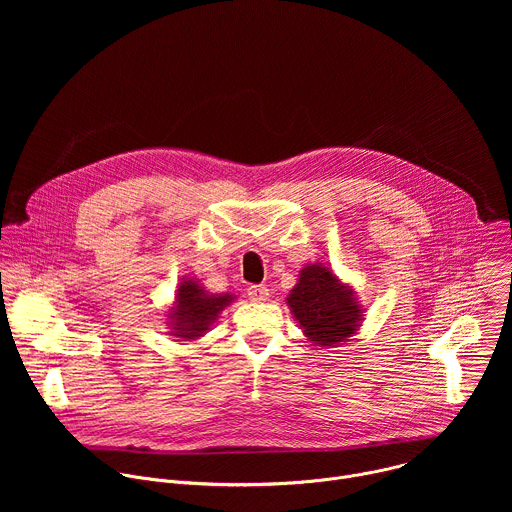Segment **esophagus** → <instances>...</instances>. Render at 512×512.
<instances>
[{
    "mask_svg": "<svg viewBox=\"0 0 512 512\" xmlns=\"http://www.w3.org/2000/svg\"><path fill=\"white\" fill-rule=\"evenodd\" d=\"M247 296H249L251 302H259L261 304V302H267L269 289L265 285H251L249 291H247Z\"/></svg>",
    "mask_w": 512,
    "mask_h": 512,
    "instance_id": "1",
    "label": "esophagus"
}]
</instances>
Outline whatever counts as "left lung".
Returning a JSON list of instances; mask_svg holds the SVG:
<instances>
[{
  "label": "left lung",
  "instance_id": "left-lung-1",
  "mask_svg": "<svg viewBox=\"0 0 512 512\" xmlns=\"http://www.w3.org/2000/svg\"><path fill=\"white\" fill-rule=\"evenodd\" d=\"M287 306L306 338L324 348L346 342L364 320L354 289L324 263L306 265L300 271L296 287L287 296Z\"/></svg>",
  "mask_w": 512,
  "mask_h": 512
}]
</instances>
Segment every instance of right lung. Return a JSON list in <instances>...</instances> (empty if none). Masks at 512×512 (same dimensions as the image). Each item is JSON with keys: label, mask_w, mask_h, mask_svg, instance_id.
Segmentation results:
<instances>
[{"label": "right lung", "mask_w": 512, "mask_h": 512, "mask_svg": "<svg viewBox=\"0 0 512 512\" xmlns=\"http://www.w3.org/2000/svg\"><path fill=\"white\" fill-rule=\"evenodd\" d=\"M233 294H210L196 279L182 277L174 306L168 312L170 334L182 340H196L204 336L214 320L231 302Z\"/></svg>", "instance_id": "add662e5"}]
</instances>
